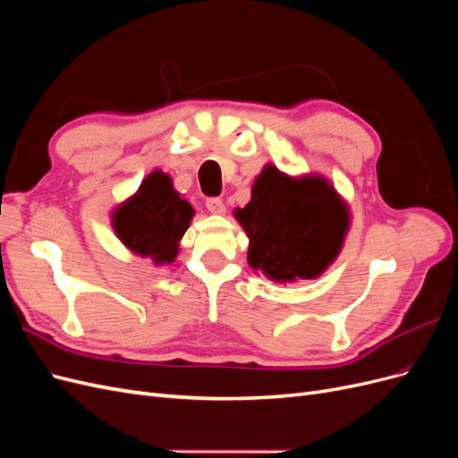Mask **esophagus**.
<instances>
[{"label":"esophagus","instance_id":"34e87169","mask_svg":"<svg viewBox=\"0 0 458 458\" xmlns=\"http://www.w3.org/2000/svg\"><path fill=\"white\" fill-rule=\"evenodd\" d=\"M206 208H208V212L216 214V216H224L225 214V202L221 200V199H208L206 200Z\"/></svg>","mask_w":458,"mask_h":458}]
</instances>
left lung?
<instances>
[{
    "mask_svg": "<svg viewBox=\"0 0 458 458\" xmlns=\"http://www.w3.org/2000/svg\"><path fill=\"white\" fill-rule=\"evenodd\" d=\"M246 231L248 263L275 283L315 279L342 250L348 204L321 175L290 177L267 164L252 199L234 210Z\"/></svg>",
    "mask_w": 458,
    "mask_h": 458,
    "instance_id": "8db88e82",
    "label": "left lung"
}]
</instances>
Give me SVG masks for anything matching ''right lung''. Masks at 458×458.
<instances>
[{
	"instance_id": "obj_1",
	"label": "right lung",
	"mask_w": 458,
	"mask_h": 458,
	"mask_svg": "<svg viewBox=\"0 0 458 458\" xmlns=\"http://www.w3.org/2000/svg\"><path fill=\"white\" fill-rule=\"evenodd\" d=\"M192 216L195 210L179 197L172 177L157 170L143 179L133 197L116 208L113 229L133 254L162 266L175 259Z\"/></svg>"
}]
</instances>
